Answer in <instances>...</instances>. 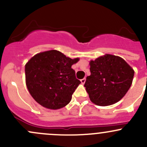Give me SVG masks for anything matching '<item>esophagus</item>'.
<instances>
[{
    "label": "esophagus",
    "instance_id": "obj_1",
    "mask_svg": "<svg viewBox=\"0 0 147 147\" xmlns=\"http://www.w3.org/2000/svg\"><path fill=\"white\" fill-rule=\"evenodd\" d=\"M81 82H82V84H84V82H85V81H86V79L85 78H83V79H82L81 80Z\"/></svg>",
    "mask_w": 147,
    "mask_h": 147
}]
</instances>
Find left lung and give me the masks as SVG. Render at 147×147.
<instances>
[{
  "label": "left lung",
  "instance_id": "8db88e82",
  "mask_svg": "<svg viewBox=\"0 0 147 147\" xmlns=\"http://www.w3.org/2000/svg\"><path fill=\"white\" fill-rule=\"evenodd\" d=\"M91 75L84 87L90 100L97 105L108 106L119 102L130 88L134 71L124 60L107 54L90 63Z\"/></svg>",
  "mask_w": 147,
  "mask_h": 147
}]
</instances>
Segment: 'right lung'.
Returning a JSON list of instances; mask_svg holds the SVG:
<instances>
[{
    "label": "right lung",
    "mask_w": 147,
    "mask_h": 147,
    "mask_svg": "<svg viewBox=\"0 0 147 147\" xmlns=\"http://www.w3.org/2000/svg\"><path fill=\"white\" fill-rule=\"evenodd\" d=\"M79 58L71 59L55 50L38 53L25 67L26 85L31 96L44 107H64L81 82L72 65Z\"/></svg>",
    "instance_id": "1"
}]
</instances>
